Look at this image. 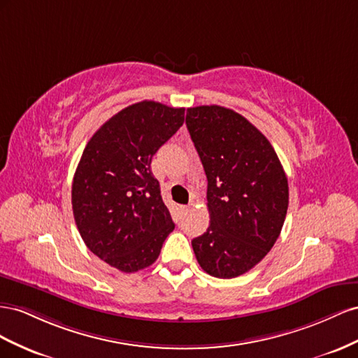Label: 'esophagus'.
<instances>
[{"mask_svg":"<svg viewBox=\"0 0 358 358\" xmlns=\"http://www.w3.org/2000/svg\"><path fill=\"white\" fill-rule=\"evenodd\" d=\"M189 208H190L189 206H180V207H178V210H180V214H181V216H185V214L189 211Z\"/></svg>","mask_w":358,"mask_h":358,"instance_id":"1","label":"esophagus"}]
</instances>
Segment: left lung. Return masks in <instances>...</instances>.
<instances>
[{
    "instance_id": "left-lung-1",
    "label": "left lung",
    "mask_w": 358,
    "mask_h": 358,
    "mask_svg": "<svg viewBox=\"0 0 358 358\" xmlns=\"http://www.w3.org/2000/svg\"><path fill=\"white\" fill-rule=\"evenodd\" d=\"M186 124L208 180L210 224L192 248L210 275L237 278L262 261L279 238L288 178L268 139L236 110L189 108Z\"/></svg>"
}]
</instances>
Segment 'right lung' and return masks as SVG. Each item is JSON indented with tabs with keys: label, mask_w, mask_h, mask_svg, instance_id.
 Here are the masks:
<instances>
[{
	"label": "right lung",
	"mask_w": 358,
	"mask_h": 358,
	"mask_svg": "<svg viewBox=\"0 0 358 358\" xmlns=\"http://www.w3.org/2000/svg\"><path fill=\"white\" fill-rule=\"evenodd\" d=\"M185 122V108L144 100L121 109L88 141L71 185L73 216L87 248L135 273L155 262L176 228L150 169Z\"/></svg>",
	"instance_id": "add662e5"
}]
</instances>
